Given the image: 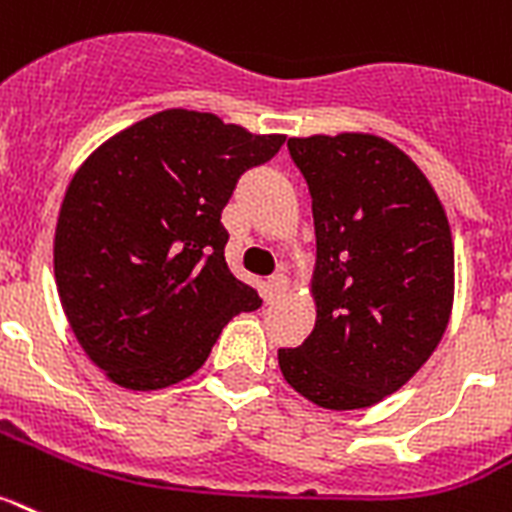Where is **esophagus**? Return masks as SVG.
<instances>
[{"label": "esophagus", "instance_id": "1", "mask_svg": "<svg viewBox=\"0 0 512 512\" xmlns=\"http://www.w3.org/2000/svg\"><path fill=\"white\" fill-rule=\"evenodd\" d=\"M285 287H287V277H285V274H274V277L266 279V285H264L266 303H274V300H277L279 295L285 292Z\"/></svg>", "mask_w": 512, "mask_h": 512}]
</instances>
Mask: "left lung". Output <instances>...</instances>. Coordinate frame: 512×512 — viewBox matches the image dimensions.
<instances>
[{
  "mask_svg": "<svg viewBox=\"0 0 512 512\" xmlns=\"http://www.w3.org/2000/svg\"><path fill=\"white\" fill-rule=\"evenodd\" d=\"M316 222V326L279 370L323 409L399 391L440 344L453 310V235L427 176L388 139L292 137Z\"/></svg>",
  "mask_w": 512,
  "mask_h": 512,
  "instance_id": "left-lung-1",
  "label": "left lung"
}]
</instances>
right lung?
I'll list each match as a JSON object with an SVG mask.
<instances>
[{"instance_id": "obj_1", "label": "right lung", "mask_w": 512, "mask_h": 512, "mask_svg": "<svg viewBox=\"0 0 512 512\" xmlns=\"http://www.w3.org/2000/svg\"><path fill=\"white\" fill-rule=\"evenodd\" d=\"M285 134L168 108L90 152L54 235L61 308L108 381L157 391L202 368L227 323L261 298L227 269L220 217L240 173Z\"/></svg>"}]
</instances>
